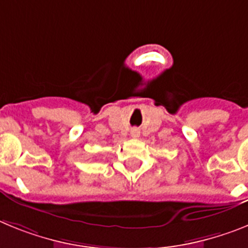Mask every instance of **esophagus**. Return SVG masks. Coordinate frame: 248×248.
<instances>
[{"instance_id":"esophagus-1","label":"esophagus","mask_w":248,"mask_h":248,"mask_svg":"<svg viewBox=\"0 0 248 248\" xmlns=\"http://www.w3.org/2000/svg\"><path fill=\"white\" fill-rule=\"evenodd\" d=\"M131 136L135 137V139L140 136V130H139V128H137V127H133L132 130H131Z\"/></svg>"}]
</instances>
